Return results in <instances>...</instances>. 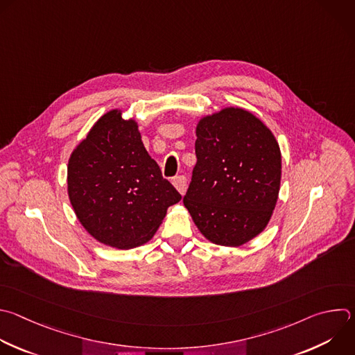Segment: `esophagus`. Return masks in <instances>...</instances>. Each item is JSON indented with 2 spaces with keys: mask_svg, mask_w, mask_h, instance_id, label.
Masks as SVG:
<instances>
[{
  "mask_svg": "<svg viewBox=\"0 0 355 355\" xmlns=\"http://www.w3.org/2000/svg\"><path fill=\"white\" fill-rule=\"evenodd\" d=\"M173 185L177 188V191L184 195L187 191V178L184 175H178L173 180Z\"/></svg>",
  "mask_w": 355,
  "mask_h": 355,
  "instance_id": "1",
  "label": "esophagus"
}]
</instances>
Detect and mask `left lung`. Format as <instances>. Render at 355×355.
Here are the masks:
<instances>
[{"label":"left lung","instance_id":"obj_1","mask_svg":"<svg viewBox=\"0 0 355 355\" xmlns=\"http://www.w3.org/2000/svg\"><path fill=\"white\" fill-rule=\"evenodd\" d=\"M196 164L184 205L205 239L240 247L268 225L280 191L282 153L252 112L225 107L196 125Z\"/></svg>","mask_w":355,"mask_h":355}]
</instances>
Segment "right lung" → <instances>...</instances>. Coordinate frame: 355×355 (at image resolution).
<instances>
[{
    "mask_svg": "<svg viewBox=\"0 0 355 355\" xmlns=\"http://www.w3.org/2000/svg\"><path fill=\"white\" fill-rule=\"evenodd\" d=\"M121 110L100 116L68 162V196L98 243L131 250L148 243L167 209L181 200L146 152L134 118Z\"/></svg>",
    "mask_w": 355,
    "mask_h": 355,
    "instance_id": "add662e5",
    "label": "right lung"
}]
</instances>
